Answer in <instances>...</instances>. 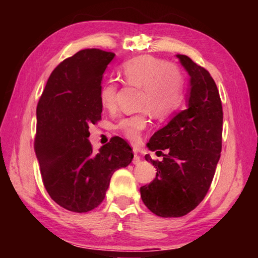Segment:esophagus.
<instances>
[{
  "mask_svg": "<svg viewBox=\"0 0 258 258\" xmlns=\"http://www.w3.org/2000/svg\"><path fill=\"white\" fill-rule=\"evenodd\" d=\"M134 152V157H133V164H139L140 163V156L138 155V151L137 150H134L133 151Z\"/></svg>",
  "mask_w": 258,
  "mask_h": 258,
  "instance_id": "obj_1",
  "label": "esophagus"
}]
</instances>
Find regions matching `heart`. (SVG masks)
I'll list each match as a JSON object with an SVG mask.
<instances>
[{
	"mask_svg": "<svg viewBox=\"0 0 258 258\" xmlns=\"http://www.w3.org/2000/svg\"><path fill=\"white\" fill-rule=\"evenodd\" d=\"M120 74L126 84L142 89L141 108L145 110L126 116L113 126L117 132L131 142H138L148 125L151 112L158 119H165L175 112L184 100V77L167 61L151 55H140L121 64ZM117 84L104 82L100 87L101 106L112 110L116 106Z\"/></svg>",
	"mask_w": 258,
	"mask_h": 258,
	"instance_id": "obj_1",
	"label": "heart"
}]
</instances>
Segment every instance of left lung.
Segmentation results:
<instances>
[{"instance_id":"obj_1","label":"left lung","mask_w":258,"mask_h":258,"mask_svg":"<svg viewBox=\"0 0 258 258\" xmlns=\"http://www.w3.org/2000/svg\"><path fill=\"white\" fill-rule=\"evenodd\" d=\"M176 56L190 76L187 109L148 142L151 151L167 149L168 154L161 161L146 155L157 173L154 181L140 187L142 202L161 217L184 216L203 202L222 150L223 109L215 82L189 56Z\"/></svg>"}]
</instances>
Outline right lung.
Here are the masks:
<instances>
[{"label": "right lung", "instance_id": "right-lung-1", "mask_svg": "<svg viewBox=\"0 0 258 258\" xmlns=\"http://www.w3.org/2000/svg\"><path fill=\"white\" fill-rule=\"evenodd\" d=\"M115 53L78 51L60 62L37 104L34 148L47 194L64 209L86 213L102 203L112 174L133 159L124 139L93 151L91 124L101 119L99 92L103 73Z\"/></svg>", "mask_w": 258, "mask_h": 258}]
</instances>
